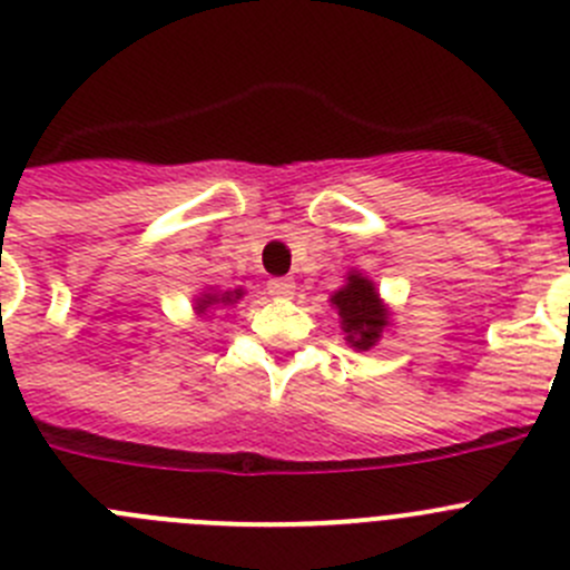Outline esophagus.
I'll return each instance as SVG.
<instances>
[{
    "label": "esophagus",
    "mask_w": 570,
    "mask_h": 570,
    "mask_svg": "<svg viewBox=\"0 0 570 570\" xmlns=\"http://www.w3.org/2000/svg\"><path fill=\"white\" fill-rule=\"evenodd\" d=\"M296 285L291 279H285V276H276V279H268V294L276 296V299H288V296H294Z\"/></svg>",
    "instance_id": "34e87169"
}]
</instances>
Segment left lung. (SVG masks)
<instances>
[{
  "label": "left lung",
  "mask_w": 570,
  "mask_h": 570,
  "mask_svg": "<svg viewBox=\"0 0 570 570\" xmlns=\"http://www.w3.org/2000/svg\"><path fill=\"white\" fill-rule=\"evenodd\" d=\"M346 279L350 282L333 296V305L338 307L346 341L355 350H370L386 327V311H383L375 285L370 279L357 274H350Z\"/></svg>",
  "instance_id": "1"
}]
</instances>
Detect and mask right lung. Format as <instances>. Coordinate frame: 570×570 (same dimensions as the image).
<instances>
[{
    "mask_svg": "<svg viewBox=\"0 0 570 570\" xmlns=\"http://www.w3.org/2000/svg\"><path fill=\"white\" fill-rule=\"evenodd\" d=\"M235 299H240V294H220V296H215V294H207L204 296V299H200V305H198V311H207L209 305H215V302H224V305H229V302H235Z\"/></svg>",
    "mask_w": 570,
    "mask_h": 570,
    "instance_id": "obj_1",
    "label": "right lung"
}]
</instances>
